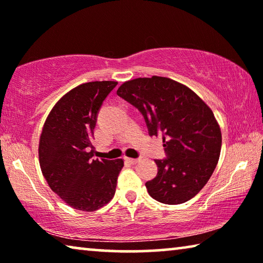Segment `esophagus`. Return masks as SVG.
<instances>
[{
  "mask_svg": "<svg viewBox=\"0 0 263 263\" xmlns=\"http://www.w3.org/2000/svg\"><path fill=\"white\" fill-rule=\"evenodd\" d=\"M125 160H126V161H127L128 163H131V164H136L137 162H139V159H132V158H126Z\"/></svg>",
  "mask_w": 263,
  "mask_h": 263,
  "instance_id": "esophagus-1",
  "label": "esophagus"
}]
</instances>
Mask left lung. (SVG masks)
<instances>
[{"mask_svg": "<svg viewBox=\"0 0 263 263\" xmlns=\"http://www.w3.org/2000/svg\"><path fill=\"white\" fill-rule=\"evenodd\" d=\"M117 95L139 109L151 136L162 135L167 159L146 182L151 197L164 204L189 201L208 183L218 163L221 131L212 110L184 84L163 77L125 81Z\"/></svg>", "mask_w": 263, "mask_h": 263, "instance_id": "left-lung-1", "label": "left lung"}]
</instances>
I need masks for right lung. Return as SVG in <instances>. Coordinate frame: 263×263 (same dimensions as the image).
Returning <instances> with one entry per match:
<instances>
[{
    "label": "right lung",
    "mask_w": 263,
    "mask_h": 263,
    "mask_svg": "<svg viewBox=\"0 0 263 263\" xmlns=\"http://www.w3.org/2000/svg\"><path fill=\"white\" fill-rule=\"evenodd\" d=\"M116 81L82 83L48 114L39 139V164L53 193L67 205L91 212L115 196L123 159H94L91 144L97 112Z\"/></svg>",
    "instance_id": "obj_1"
}]
</instances>
